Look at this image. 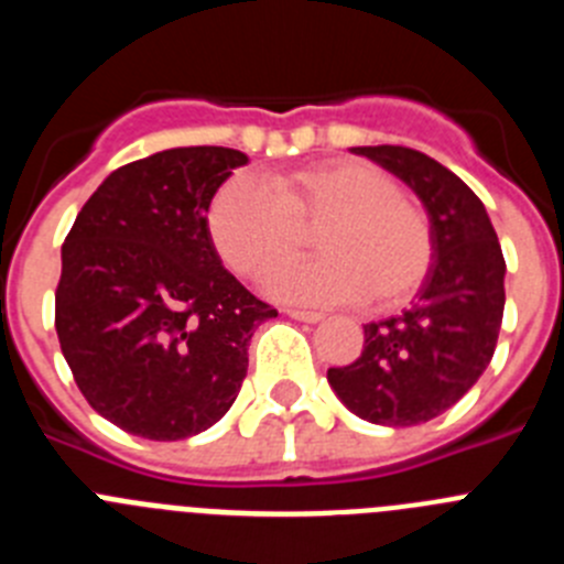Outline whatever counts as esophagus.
<instances>
[{
    "label": "esophagus",
    "instance_id": "esophagus-1",
    "mask_svg": "<svg viewBox=\"0 0 564 564\" xmlns=\"http://www.w3.org/2000/svg\"><path fill=\"white\" fill-rule=\"evenodd\" d=\"M288 316L291 318H296V322H305V325H318V322H322V313H311V311H285Z\"/></svg>",
    "mask_w": 564,
    "mask_h": 564
}]
</instances>
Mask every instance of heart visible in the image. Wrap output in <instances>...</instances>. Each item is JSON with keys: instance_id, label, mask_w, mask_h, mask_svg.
I'll return each instance as SVG.
<instances>
[{"instance_id": "obj_1", "label": "heart", "mask_w": 564, "mask_h": 564, "mask_svg": "<svg viewBox=\"0 0 564 564\" xmlns=\"http://www.w3.org/2000/svg\"><path fill=\"white\" fill-rule=\"evenodd\" d=\"M208 234L231 271L253 282L273 276L307 248L325 257L273 279L285 302L392 311L421 291L432 268L426 214L398 183L361 161H327L273 177L271 188L231 177L208 206Z\"/></svg>"}]
</instances>
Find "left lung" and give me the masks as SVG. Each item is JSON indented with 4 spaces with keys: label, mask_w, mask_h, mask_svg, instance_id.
Returning a JSON list of instances; mask_svg holds the SVG:
<instances>
[{
    "label": "left lung",
    "mask_w": 564,
    "mask_h": 564,
    "mask_svg": "<svg viewBox=\"0 0 564 564\" xmlns=\"http://www.w3.org/2000/svg\"><path fill=\"white\" fill-rule=\"evenodd\" d=\"M415 192L432 228V268L401 316L364 325V350L330 367L338 401L370 423L415 426L455 406L495 356L506 259L486 206L455 172L406 147H352Z\"/></svg>",
    "instance_id": "left-lung-1"
}]
</instances>
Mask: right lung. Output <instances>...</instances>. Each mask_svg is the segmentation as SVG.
<instances>
[{
    "label": "right lung",
    "instance_id": "add662e5",
    "mask_svg": "<svg viewBox=\"0 0 564 564\" xmlns=\"http://www.w3.org/2000/svg\"><path fill=\"white\" fill-rule=\"evenodd\" d=\"M248 154L177 147L115 169L62 246L56 333L89 406L149 441L220 421L276 316L223 268L208 206Z\"/></svg>",
    "mask_w": 564,
    "mask_h": 564
}]
</instances>
